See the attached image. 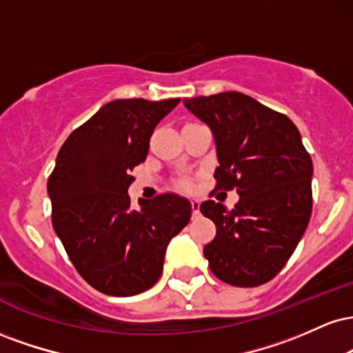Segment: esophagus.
Returning a JSON list of instances; mask_svg holds the SVG:
<instances>
[{
  "label": "esophagus",
  "instance_id": "esophagus-1",
  "mask_svg": "<svg viewBox=\"0 0 353 353\" xmlns=\"http://www.w3.org/2000/svg\"><path fill=\"white\" fill-rule=\"evenodd\" d=\"M190 208H192V217L199 216V209H201V202L197 199L190 201Z\"/></svg>",
  "mask_w": 353,
  "mask_h": 353
}]
</instances>
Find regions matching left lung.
<instances>
[{"instance_id":"8db88e82","label":"left lung","mask_w":353,"mask_h":353,"mask_svg":"<svg viewBox=\"0 0 353 353\" xmlns=\"http://www.w3.org/2000/svg\"><path fill=\"white\" fill-rule=\"evenodd\" d=\"M184 106L212 131L216 189L239 194L232 210L201 204L217 228L204 247L210 270L230 285H262L287 264L310 221V154L289 117L242 92L184 99Z\"/></svg>"}]
</instances>
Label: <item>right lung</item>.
I'll return each mask as SVG.
<instances>
[{
	"mask_svg": "<svg viewBox=\"0 0 353 353\" xmlns=\"http://www.w3.org/2000/svg\"><path fill=\"white\" fill-rule=\"evenodd\" d=\"M181 99H116L71 132L48 181L52 228L72 265L99 292L129 297L159 281L190 202L176 194L131 209V171L144 163L154 128Z\"/></svg>",
	"mask_w": 353,
	"mask_h": 353,
	"instance_id": "add662e5",
	"label": "right lung"
}]
</instances>
